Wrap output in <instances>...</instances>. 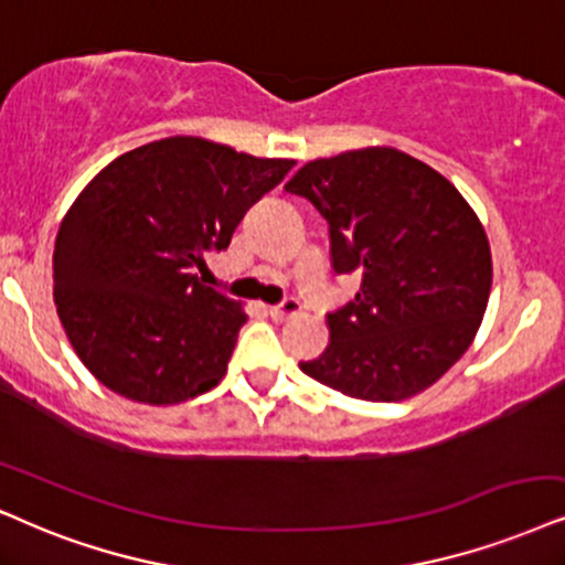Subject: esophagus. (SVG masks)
Here are the masks:
<instances>
[{"mask_svg":"<svg viewBox=\"0 0 565 565\" xmlns=\"http://www.w3.org/2000/svg\"><path fill=\"white\" fill-rule=\"evenodd\" d=\"M299 310H302V305H299V299H295V297H287V299H281V302H278V305L268 307L270 318H274V320H284V318H289V316H297Z\"/></svg>","mask_w":565,"mask_h":565,"instance_id":"esophagus-1","label":"esophagus"}]
</instances>
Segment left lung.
Returning <instances> with one entry per match:
<instances>
[{
	"instance_id": "8db88e82",
	"label": "left lung",
	"mask_w": 565,
	"mask_h": 565,
	"mask_svg": "<svg viewBox=\"0 0 565 565\" xmlns=\"http://www.w3.org/2000/svg\"><path fill=\"white\" fill-rule=\"evenodd\" d=\"M284 190L328 221L335 274H362L302 373L365 402L433 385L472 344L492 284L488 234L461 192L385 146L305 163Z\"/></svg>"
}]
</instances>
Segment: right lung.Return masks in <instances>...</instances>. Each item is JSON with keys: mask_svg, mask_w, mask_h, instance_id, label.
Instances as JSON below:
<instances>
[{"mask_svg": "<svg viewBox=\"0 0 565 565\" xmlns=\"http://www.w3.org/2000/svg\"><path fill=\"white\" fill-rule=\"evenodd\" d=\"M291 167L177 135L93 177L56 234L54 302L98 383L156 406L218 385L247 316L192 266L230 247L249 205Z\"/></svg>", "mask_w": 565, "mask_h": 565, "instance_id": "right-lung-1", "label": "right lung"}]
</instances>
